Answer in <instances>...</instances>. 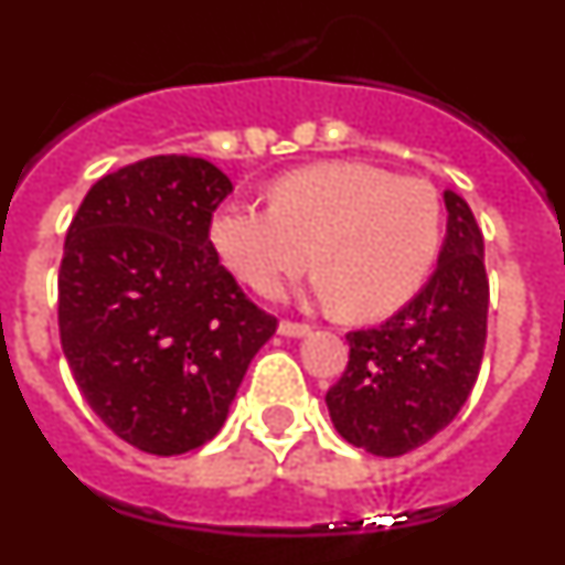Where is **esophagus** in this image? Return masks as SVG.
<instances>
[{
	"label": "esophagus",
	"mask_w": 565,
	"mask_h": 565,
	"mask_svg": "<svg viewBox=\"0 0 565 565\" xmlns=\"http://www.w3.org/2000/svg\"><path fill=\"white\" fill-rule=\"evenodd\" d=\"M279 333H282V337H306V333H311V326H308V322L282 319V322H279Z\"/></svg>",
	"instance_id": "obj_1"
}]
</instances>
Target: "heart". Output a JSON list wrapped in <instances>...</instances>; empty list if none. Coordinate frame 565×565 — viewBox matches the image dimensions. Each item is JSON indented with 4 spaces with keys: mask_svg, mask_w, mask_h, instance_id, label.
Wrapping results in <instances>:
<instances>
[{
    "mask_svg": "<svg viewBox=\"0 0 565 565\" xmlns=\"http://www.w3.org/2000/svg\"><path fill=\"white\" fill-rule=\"evenodd\" d=\"M271 206L226 203L209 239L223 266L257 294H277L311 263L313 294L353 319L402 308L441 252L436 186L376 163L326 161L274 178Z\"/></svg>",
    "mask_w": 565,
    "mask_h": 565,
    "instance_id": "b5f03b06",
    "label": "heart"
}]
</instances>
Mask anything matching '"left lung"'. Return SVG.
Instances as JSON below:
<instances>
[{
  "label": "left lung",
  "mask_w": 565,
  "mask_h": 565,
  "mask_svg": "<svg viewBox=\"0 0 565 565\" xmlns=\"http://www.w3.org/2000/svg\"><path fill=\"white\" fill-rule=\"evenodd\" d=\"M447 239L430 282L384 326L348 333L351 359L326 402L344 441L404 456L444 430L476 387L487 344L483 234L461 194L444 192Z\"/></svg>",
  "instance_id": "1"
}]
</instances>
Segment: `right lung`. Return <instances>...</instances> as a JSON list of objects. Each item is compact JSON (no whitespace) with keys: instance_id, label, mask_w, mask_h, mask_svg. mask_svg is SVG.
<instances>
[{"instance_id":"obj_1","label":"right lung","mask_w":565,"mask_h":565,"mask_svg":"<svg viewBox=\"0 0 565 565\" xmlns=\"http://www.w3.org/2000/svg\"><path fill=\"white\" fill-rule=\"evenodd\" d=\"M232 181L189 154L98 178L67 228L58 337L78 391L127 444L181 456L217 436L277 331L212 248Z\"/></svg>"}]
</instances>
